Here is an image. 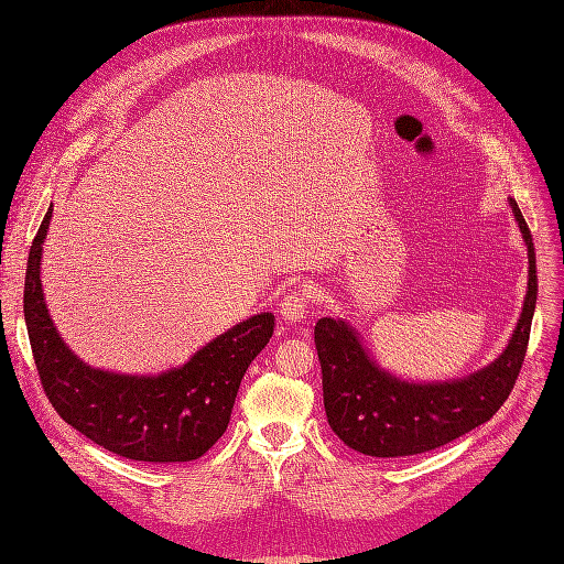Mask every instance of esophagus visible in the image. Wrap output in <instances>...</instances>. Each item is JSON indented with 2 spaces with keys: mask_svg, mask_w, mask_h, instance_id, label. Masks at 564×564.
Instances as JSON below:
<instances>
[{
  "mask_svg": "<svg viewBox=\"0 0 564 564\" xmlns=\"http://www.w3.org/2000/svg\"><path fill=\"white\" fill-rule=\"evenodd\" d=\"M313 294H315V288H313V285H306V283L294 285V288L285 294V297L281 300V304H279L281 317H283L288 324L302 322L304 315H306L308 302H313Z\"/></svg>",
  "mask_w": 564,
  "mask_h": 564,
  "instance_id": "34e87169",
  "label": "esophagus"
}]
</instances>
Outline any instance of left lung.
I'll return each instance as SVG.
<instances>
[{"mask_svg": "<svg viewBox=\"0 0 564 564\" xmlns=\"http://www.w3.org/2000/svg\"><path fill=\"white\" fill-rule=\"evenodd\" d=\"M510 207L528 249V290L508 347L489 366L448 381H406L383 370L343 317L315 324L324 411L345 446L370 457H406L446 446L487 423L508 400L525 359L538 302L532 235L514 198Z\"/></svg>", "mask_w": 564, "mask_h": 564, "instance_id": "8db88e82", "label": "left lung"}]
</instances>
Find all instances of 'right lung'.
Returning <instances> with one entry per match:
<instances>
[{
    "label": "right lung",
    "instance_id": "right-lung-1",
    "mask_svg": "<svg viewBox=\"0 0 564 564\" xmlns=\"http://www.w3.org/2000/svg\"><path fill=\"white\" fill-rule=\"evenodd\" d=\"M52 205L29 249L24 322L45 395L68 425L105 451L137 462H192L226 432L240 381L274 334L258 313L203 345L181 368L123 375L84 364L47 313L41 258Z\"/></svg>",
    "mask_w": 564,
    "mask_h": 564
}]
</instances>
